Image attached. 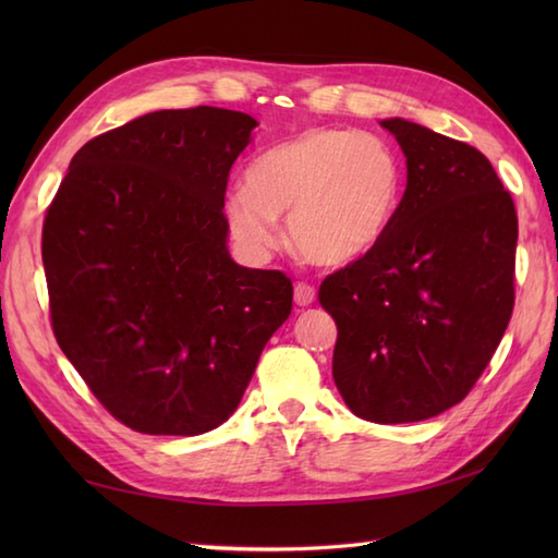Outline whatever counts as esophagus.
I'll return each instance as SVG.
<instances>
[{
    "label": "esophagus",
    "mask_w": 558,
    "mask_h": 558,
    "mask_svg": "<svg viewBox=\"0 0 558 558\" xmlns=\"http://www.w3.org/2000/svg\"><path fill=\"white\" fill-rule=\"evenodd\" d=\"M314 302H316V290L312 286H306V282H298V286H294V304L310 306Z\"/></svg>",
    "instance_id": "esophagus-1"
}]
</instances>
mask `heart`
Returning <instances> with one entry per match:
<instances>
[{"label": "heart", "instance_id": "1", "mask_svg": "<svg viewBox=\"0 0 558 558\" xmlns=\"http://www.w3.org/2000/svg\"><path fill=\"white\" fill-rule=\"evenodd\" d=\"M402 196V165L384 138L354 129H306L248 165L225 198L232 242L266 260L282 242L318 266H348L384 240Z\"/></svg>", "mask_w": 558, "mask_h": 558}]
</instances>
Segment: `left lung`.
<instances>
[{
  "mask_svg": "<svg viewBox=\"0 0 558 558\" xmlns=\"http://www.w3.org/2000/svg\"><path fill=\"white\" fill-rule=\"evenodd\" d=\"M408 186L384 240L318 290L333 378L362 420L436 417L470 393L513 314L518 216L492 162L417 122H381Z\"/></svg>",
  "mask_w": 558,
  "mask_h": 558,
  "instance_id": "8db88e82",
  "label": "left lung"
}]
</instances>
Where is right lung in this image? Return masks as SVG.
I'll return each instance as SVG.
<instances>
[{
  "mask_svg": "<svg viewBox=\"0 0 558 558\" xmlns=\"http://www.w3.org/2000/svg\"><path fill=\"white\" fill-rule=\"evenodd\" d=\"M256 126L206 105L138 117L76 153L47 210L54 338L134 432L220 426L292 312L288 276L228 248L225 189Z\"/></svg>",
  "mask_w": 558,
  "mask_h": 558,
  "instance_id": "1",
  "label": "right lung"
}]
</instances>
